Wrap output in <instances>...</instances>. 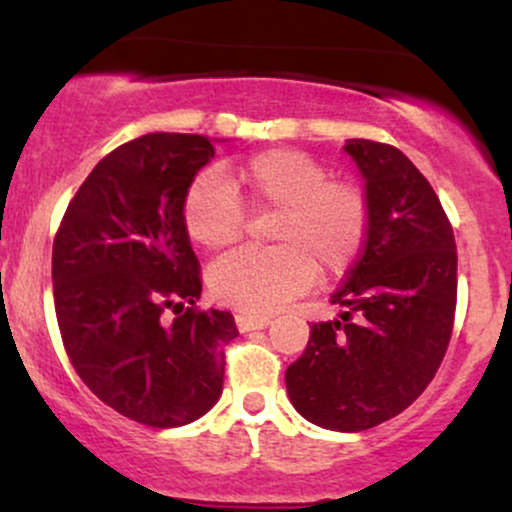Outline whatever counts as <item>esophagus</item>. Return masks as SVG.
Here are the masks:
<instances>
[{"mask_svg": "<svg viewBox=\"0 0 512 512\" xmlns=\"http://www.w3.org/2000/svg\"><path fill=\"white\" fill-rule=\"evenodd\" d=\"M269 317L264 315H248V313H240L236 315V325L240 332H250V330H264L269 325Z\"/></svg>", "mask_w": 512, "mask_h": 512, "instance_id": "34e87169", "label": "esophagus"}]
</instances>
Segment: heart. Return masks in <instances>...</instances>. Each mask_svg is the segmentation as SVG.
I'll return each instance as SVG.
<instances>
[{
  "label": "heart",
  "mask_w": 512,
  "mask_h": 512,
  "mask_svg": "<svg viewBox=\"0 0 512 512\" xmlns=\"http://www.w3.org/2000/svg\"><path fill=\"white\" fill-rule=\"evenodd\" d=\"M243 195L255 209L276 211L272 250H236L209 267L216 301L274 313L322 276H339L361 255L368 233V199L349 180L327 178L313 156L293 149H267L245 158L223 178L199 173L182 199L187 236L207 250L236 243L245 226Z\"/></svg>",
  "instance_id": "b5f03b06"
}]
</instances>
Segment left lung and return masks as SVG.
<instances>
[{"mask_svg":"<svg viewBox=\"0 0 512 512\" xmlns=\"http://www.w3.org/2000/svg\"><path fill=\"white\" fill-rule=\"evenodd\" d=\"M366 180L361 257L286 368L291 404L310 424L356 433L397 416L426 390L448 351L457 303L452 226L431 182L390 144L349 139Z\"/></svg>","mask_w":512,"mask_h":512,"instance_id":"obj_1","label":"left lung"}]
</instances>
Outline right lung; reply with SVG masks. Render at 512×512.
Listing matches in <instances>:
<instances>
[{"label": "right lung", "instance_id": "right-lung-1", "mask_svg": "<svg viewBox=\"0 0 512 512\" xmlns=\"http://www.w3.org/2000/svg\"><path fill=\"white\" fill-rule=\"evenodd\" d=\"M211 158L202 134L117 146L69 202L52 245L69 361L101 402L144 426L207 414L223 390V344L238 337L231 313L197 310L202 279L182 223L187 187ZM166 307L173 323L162 320Z\"/></svg>", "mask_w": 512, "mask_h": 512}]
</instances>
